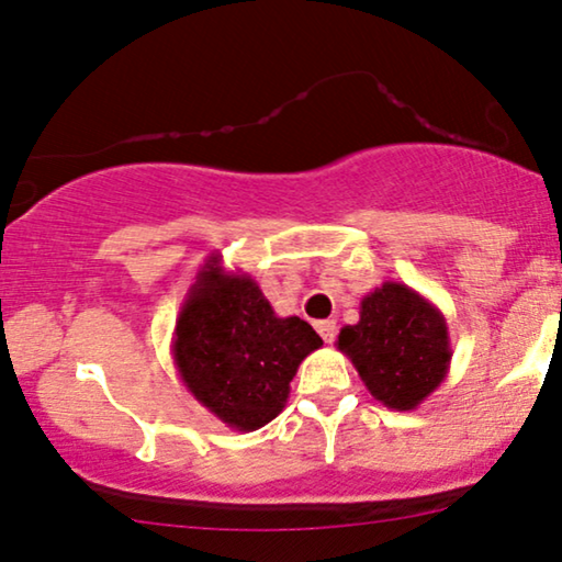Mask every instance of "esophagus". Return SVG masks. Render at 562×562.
<instances>
[{
	"label": "esophagus",
	"instance_id": "esophagus-1",
	"mask_svg": "<svg viewBox=\"0 0 562 562\" xmlns=\"http://www.w3.org/2000/svg\"><path fill=\"white\" fill-rule=\"evenodd\" d=\"M317 333L322 335V340H325V342H333L335 335H337V322L335 319L317 322Z\"/></svg>",
	"mask_w": 562,
	"mask_h": 562
}]
</instances>
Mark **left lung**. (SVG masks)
<instances>
[{
  "label": "left lung",
  "instance_id": "1",
  "mask_svg": "<svg viewBox=\"0 0 562 562\" xmlns=\"http://www.w3.org/2000/svg\"><path fill=\"white\" fill-rule=\"evenodd\" d=\"M337 350L352 360L371 396L396 412L417 409L452 360L445 314L396 281L363 296L358 325L340 329Z\"/></svg>",
  "mask_w": 562,
  "mask_h": 562
}]
</instances>
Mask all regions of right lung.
Wrapping results in <instances>:
<instances>
[{
    "instance_id": "obj_1",
    "label": "right lung",
    "mask_w": 562,
    "mask_h": 562,
    "mask_svg": "<svg viewBox=\"0 0 562 562\" xmlns=\"http://www.w3.org/2000/svg\"><path fill=\"white\" fill-rule=\"evenodd\" d=\"M322 345L310 322L279 317L248 273L220 256L199 268L173 329V363L204 409L237 432H252L286 406L299 363Z\"/></svg>"
}]
</instances>
